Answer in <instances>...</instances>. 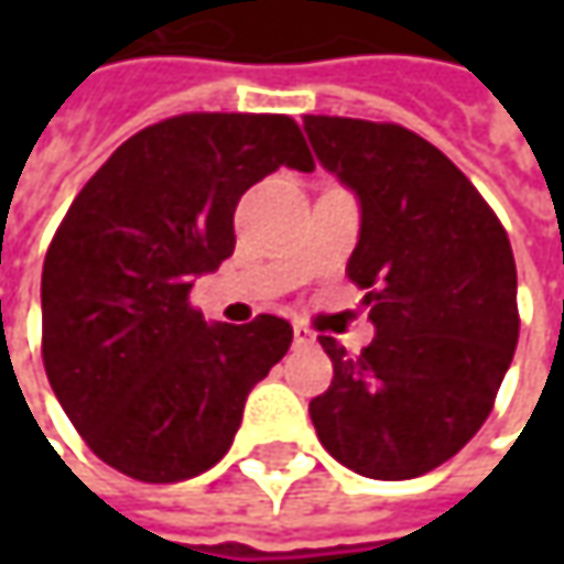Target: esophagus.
<instances>
[{"label": "esophagus", "mask_w": 564, "mask_h": 564, "mask_svg": "<svg viewBox=\"0 0 564 564\" xmlns=\"http://www.w3.org/2000/svg\"><path fill=\"white\" fill-rule=\"evenodd\" d=\"M316 336L307 329V326H294V345L297 348H304V345H314Z\"/></svg>", "instance_id": "obj_1"}]
</instances>
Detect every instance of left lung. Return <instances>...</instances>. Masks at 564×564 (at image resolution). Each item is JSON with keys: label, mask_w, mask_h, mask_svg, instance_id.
<instances>
[{"label": "left lung", "mask_w": 564, "mask_h": 564, "mask_svg": "<svg viewBox=\"0 0 564 564\" xmlns=\"http://www.w3.org/2000/svg\"><path fill=\"white\" fill-rule=\"evenodd\" d=\"M316 160L355 191L348 279L367 289L373 341L319 336L333 386L311 401L326 452L373 480H411L484 426L518 345L509 235L467 175L389 121L304 116Z\"/></svg>", "instance_id": "8db88e82"}]
</instances>
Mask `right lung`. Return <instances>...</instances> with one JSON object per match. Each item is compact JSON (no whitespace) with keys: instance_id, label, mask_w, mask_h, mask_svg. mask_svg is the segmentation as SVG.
<instances>
[{"instance_id":"add662e5","label":"right lung","mask_w":564,"mask_h":564,"mask_svg":"<svg viewBox=\"0 0 564 564\" xmlns=\"http://www.w3.org/2000/svg\"><path fill=\"white\" fill-rule=\"evenodd\" d=\"M279 165L314 172L289 116L150 124L80 187L43 263V367L94 455L143 484L216 465L292 326L206 323L194 279L235 250V206Z\"/></svg>"}]
</instances>
